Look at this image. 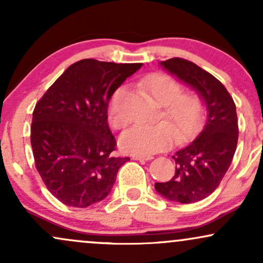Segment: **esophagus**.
Here are the masks:
<instances>
[{"instance_id": "1", "label": "esophagus", "mask_w": 263, "mask_h": 263, "mask_svg": "<svg viewBox=\"0 0 263 263\" xmlns=\"http://www.w3.org/2000/svg\"><path fill=\"white\" fill-rule=\"evenodd\" d=\"M132 158L136 159V161H151L153 158L152 156H142V155H135L132 156Z\"/></svg>"}]
</instances>
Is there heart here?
Listing matches in <instances>:
<instances>
[{
    "label": "heart",
    "instance_id": "b5f03b06",
    "mask_svg": "<svg viewBox=\"0 0 263 263\" xmlns=\"http://www.w3.org/2000/svg\"><path fill=\"white\" fill-rule=\"evenodd\" d=\"M141 89L147 91L162 105L156 125H136L128 128L120 137V147L123 152L132 155H153L176 142H184L194 135L204 117V102L195 91H182V85L171 75L153 73L138 83ZM128 91L125 86L117 87L111 95L107 106V120L115 129L127 125V115L123 104Z\"/></svg>",
    "mask_w": 263,
    "mask_h": 263
}]
</instances>
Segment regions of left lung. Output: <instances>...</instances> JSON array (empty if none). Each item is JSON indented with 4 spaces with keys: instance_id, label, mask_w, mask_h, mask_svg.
I'll return each instance as SVG.
<instances>
[{
    "instance_id": "obj_1",
    "label": "left lung",
    "mask_w": 263,
    "mask_h": 263,
    "mask_svg": "<svg viewBox=\"0 0 263 263\" xmlns=\"http://www.w3.org/2000/svg\"><path fill=\"white\" fill-rule=\"evenodd\" d=\"M161 65L200 93L208 117L198 137L173 156L176 173L172 179L156 183L155 188L168 200L195 203L218 188L230 167L238 138L236 106L226 87L193 62L172 58Z\"/></svg>"
}]
</instances>
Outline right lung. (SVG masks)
I'll use <instances>...</instances> for the list:
<instances>
[{
    "instance_id": "1",
    "label": "right lung",
    "mask_w": 263,
    "mask_h": 263,
    "mask_svg": "<svg viewBox=\"0 0 263 263\" xmlns=\"http://www.w3.org/2000/svg\"><path fill=\"white\" fill-rule=\"evenodd\" d=\"M141 63H74L33 111L31 144L47 189L68 206L86 208L107 197L128 157H115L107 123L111 95Z\"/></svg>"
}]
</instances>
